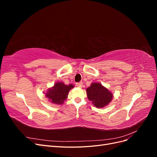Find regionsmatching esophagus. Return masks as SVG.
<instances>
[{
    "mask_svg": "<svg viewBox=\"0 0 157 157\" xmlns=\"http://www.w3.org/2000/svg\"><path fill=\"white\" fill-rule=\"evenodd\" d=\"M82 85H83L82 82H78V83L76 84V86H77L78 88H82Z\"/></svg>",
    "mask_w": 157,
    "mask_h": 157,
    "instance_id": "esophagus-1",
    "label": "esophagus"
}]
</instances>
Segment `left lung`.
<instances>
[{"label":"left lung","instance_id":"left-lung-1","mask_svg":"<svg viewBox=\"0 0 157 157\" xmlns=\"http://www.w3.org/2000/svg\"><path fill=\"white\" fill-rule=\"evenodd\" d=\"M88 99L97 108H103L110 103L113 98V93L98 82H93L86 88Z\"/></svg>","mask_w":157,"mask_h":157}]
</instances>
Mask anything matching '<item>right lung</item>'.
Segmentation results:
<instances>
[{"instance_id": "obj_1", "label": "right lung", "mask_w": 157, "mask_h": 157, "mask_svg": "<svg viewBox=\"0 0 157 157\" xmlns=\"http://www.w3.org/2000/svg\"><path fill=\"white\" fill-rule=\"evenodd\" d=\"M73 88V84L67 85L62 82H57L53 86L48 89L45 96L52 103L62 105L67 98L69 90Z\"/></svg>"}]
</instances>
